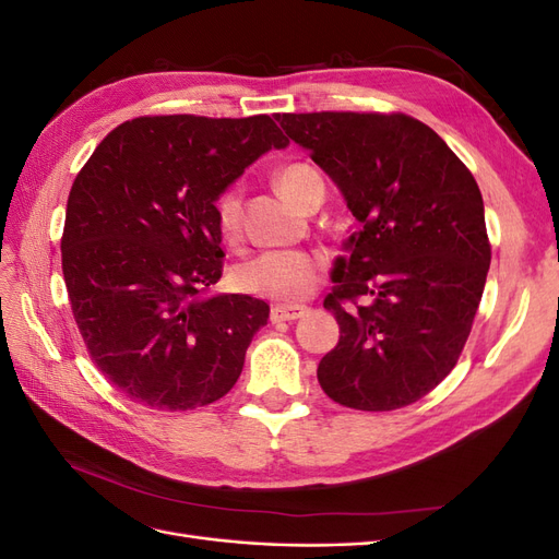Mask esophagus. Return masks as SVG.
I'll list each match as a JSON object with an SVG mask.
<instances>
[{
	"instance_id": "obj_1",
	"label": "esophagus",
	"mask_w": 559,
	"mask_h": 559,
	"mask_svg": "<svg viewBox=\"0 0 559 559\" xmlns=\"http://www.w3.org/2000/svg\"><path fill=\"white\" fill-rule=\"evenodd\" d=\"M306 312V306H275L270 310V321H273V324H280V321H296Z\"/></svg>"
}]
</instances>
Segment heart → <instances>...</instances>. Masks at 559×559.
Instances as JSON below:
<instances>
[{
    "mask_svg": "<svg viewBox=\"0 0 559 559\" xmlns=\"http://www.w3.org/2000/svg\"><path fill=\"white\" fill-rule=\"evenodd\" d=\"M275 183L280 193L306 207L314 195L324 198V179L308 163H289L277 170ZM216 228L224 240L233 242L240 233L242 222V193L238 186H230L214 202ZM321 261L314 253L298 249L263 251L233 270V284L242 294L267 298L277 302H298L308 298L321 282Z\"/></svg>",
    "mask_w": 559,
    "mask_h": 559,
    "instance_id": "1",
    "label": "heart"
}]
</instances>
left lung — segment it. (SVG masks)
Returning a JSON list of instances; mask_svg holds the SVG:
<instances>
[{
  "label": "left lung",
  "instance_id": "8db88e82",
  "mask_svg": "<svg viewBox=\"0 0 559 559\" xmlns=\"http://www.w3.org/2000/svg\"><path fill=\"white\" fill-rule=\"evenodd\" d=\"M275 118L335 181L359 222L324 298L341 341L319 361V384L347 408L411 405L454 368L480 306L492 249L478 183L413 116Z\"/></svg>",
  "mask_w": 559,
  "mask_h": 559
}]
</instances>
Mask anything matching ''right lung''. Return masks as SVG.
<instances>
[{
  "instance_id": "obj_1",
  "label": "right lung",
  "mask_w": 559,
  "mask_h": 559,
  "mask_svg": "<svg viewBox=\"0 0 559 559\" xmlns=\"http://www.w3.org/2000/svg\"><path fill=\"white\" fill-rule=\"evenodd\" d=\"M284 138L265 114L140 116L114 128L67 198L62 275L93 364L130 401L193 411L238 382L267 302L210 296L214 202Z\"/></svg>"
}]
</instances>
